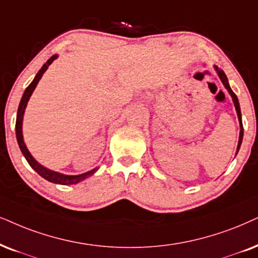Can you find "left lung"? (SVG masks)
Here are the masks:
<instances>
[{
	"label": "left lung",
	"mask_w": 258,
	"mask_h": 258,
	"mask_svg": "<svg viewBox=\"0 0 258 258\" xmlns=\"http://www.w3.org/2000/svg\"><path fill=\"white\" fill-rule=\"evenodd\" d=\"M214 70L217 71L218 76H219L220 81L223 82L224 87L226 88V90L229 91V94L231 95V97H232V101H233V105H234V108H236V112H237V115H238V120H239V127H240V131H239V139H238V145H237V151H236V155L238 153V151H239L240 149V145H242V140H243V123H242V113H240V107H239V102H238V97L236 94L233 93L232 89H231L230 84H229V80H227L226 75H225V73L221 69H219V68L217 67V65H214Z\"/></svg>",
	"instance_id": "8db88e82"
}]
</instances>
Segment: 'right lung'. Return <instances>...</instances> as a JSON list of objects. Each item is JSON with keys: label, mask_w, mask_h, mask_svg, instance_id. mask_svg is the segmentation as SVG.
Segmentation results:
<instances>
[{"label": "right lung", "mask_w": 258, "mask_h": 258, "mask_svg": "<svg viewBox=\"0 0 258 258\" xmlns=\"http://www.w3.org/2000/svg\"><path fill=\"white\" fill-rule=\"evenodd\" d=\"M57 58H58V54H53V56H52L50 59L46 61V63L42 65L41 69L38 71L37 75H35L34 80L32 81V83L29 84L27 88H26L24 95H22V97H21L20 105H19L18 115H16V123H15L16 139H18V144H19V146H20V150H21L22 155L25 156L26 161L28 162V164L31 165L32 169H34V170L37 171L42 178H45V180H47L48 182H52V183H56V184H64V185L76 184V183H78V182L86 180L87 177H89V176L95 174V172L99 170V168H94L93 170L83 172V174H80V175H65V174H61V172L53 171V170H51V169L45 168L44 165H41L40 163H38L37 161H35L33 156L31 155V152L28 151L27 146H26L25 142H24V136H22V120H24L25 109H26V107H27L29 97H31L32 94H33L35 87H37L39 81H40L42 75H44L45 71L47 70V68L52 64V61H53L54 59H57Z\"/></svg>", "instance_id": "add662e5"}]
</instances>
